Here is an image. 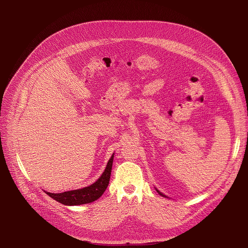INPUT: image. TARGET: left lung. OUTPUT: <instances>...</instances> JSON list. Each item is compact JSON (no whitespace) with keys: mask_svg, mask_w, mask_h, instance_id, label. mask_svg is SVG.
<instances>
[{"mask_svg":"<svg viewBox=\"0 0 248 248\" xmlns=\"http://www.w3.org/2000/svg\"><path fill=\"white\" fill-rule=\"evenodd\" d=\"M157 192H158V193H159V194L161 195V196H163V197H166V196H165V195H163V194H162V193H161L160 191H158V190H157Z\"/></svg>","mask_w":248,"mask_h":248,"instance_id":"8db88e82","label":"left lung"}]
</instances>
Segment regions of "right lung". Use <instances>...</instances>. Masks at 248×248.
<instances>
[{"instance_id": "1", "label": "right lung", "mask_w": 248, "mask_h": 248, "mask_svg": "<svg viewBox=\"0 0 248 248\" xmlns=\"http://www.w3.org/2000/svg\"><path fill=\"white\" fill-rule=\"evenodd\" d=\"M112 162H113V155L109 159L106 170H104L101 177L93 185L82 188V189L72 190V191H67V192H63V193H57V194L49 193L46 191L45 192L48 196H50L51 198H53L57 202L64 204V205H69V206L70 205H81V204H87V203L93 202L101 196L103 192L107 190V188L108 186L110 174H111Z\"/></svg>"}]
</instances>
